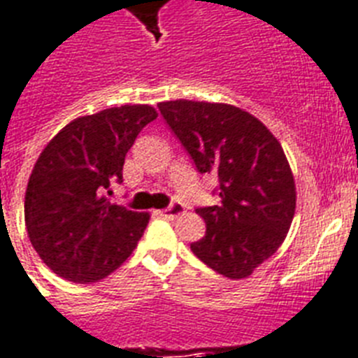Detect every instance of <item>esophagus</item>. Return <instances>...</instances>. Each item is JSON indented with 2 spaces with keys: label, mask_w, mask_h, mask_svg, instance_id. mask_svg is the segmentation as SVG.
<instances>
[{
  "label": "esophagus",
  "mask_w": 358,
  "mask_h": 358,
  "mask_svg": "<svg viewBox=\"0 0 358 358\" xmlns=\"http://www.w3.org/2000/svg\"><path fill=\"white\" fill-rule=\"evenodd\" d=\"M185 214V206L181 203H172V205L168 206V208H162L161 215L168 217V220H172V217H177V215Z\"/></svg>",
  "instance_id": "34e87169"
}]
</instances>
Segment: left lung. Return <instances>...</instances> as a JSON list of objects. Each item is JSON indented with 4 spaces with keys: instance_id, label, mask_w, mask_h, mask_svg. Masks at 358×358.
Returning a JSON list of instances; mask_svg holds the SVG:
<instances>
[{
    "instance_id": "obj_1",
    "label": "left lung",
    "mask_w": 358,
    "mask_h": 358,
    "mask_svg": "<svg viewBox=\"0 0 358 358\" xmlns=\"http://www.w3.org/2000/svg\"><path fill=\"white\" fill-rule=\"evenodd\" d=\"M159 109L197 170L220 177V205L196 210L206 234L192 252L227 278H247L280 249L294 217L296 186L282 144L232 104L179 99Z\"/></svg>"
}]
</instances>
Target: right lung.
<instances>
[{
	"mask_svg": "<svg viewBox=\"0 0 358 358\" xmlns=\"http://www.w3.org/2000/svg\"><path fill=\"white\" fill-rule=\"evenodd\" d=\"M155 108L126 104L71 120L41 150L25 192V227L52 273L75 283L106 278L131 256L150 214L109 203L126 153Z\"/></svg>",
	"mask_w": 358,
	"mask_h": 358,
	"instance_id": "right-lung-1",
	"label": "right lung"
}]
</instances>
